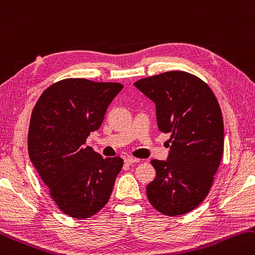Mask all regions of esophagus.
<instances>
[{"instance_id": "esophagus-1", "label": "esophagus", "mask_w": 255, "mask_h": 255, "mask_svg": "<svg viewBox=\"0 0 255 255\" xmlns=\"http://www.w3.org/2000/svg\"><path fill=\"white\" fill-rule=\"evenodd\" d=\"M140 159L135 158V157H131V156H128L125 158V163L127 165H131V164H135V163H139Z\"/></svg>"}]
</instances>
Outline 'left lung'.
<instances>
[{
    "label": "left lung",
    "instance_id": "8db88e82",
    "mask_svg": "<svg viewBox=\"0 0 255 255\" xmlns=\"http://www.w3.org/2000/svg\"><path fill=\"white\" fill-rule=\"evenodd\" d=\"M156 106L157 125L170 133L167 160L152 159L155 179L148 201L167 216L193 211L207 196L224 148V125L211 88L185 71H168L136 81Z\"/></svg>",
    "mask_w": 255,
    "mask_h": 255
}]
</instances>
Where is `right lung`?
Listing matches in <instances>:
<instances>
[{
	"label": "right lung",
	"instance_id": "right-lung-1",
	"mask_svg": "<svg viewBox=\"0 0 255 255\" xmlns=\"http://www.w3.org/2000/svg\"><path fill=\"white\" fill-rule=\"evenodd\" d=\"M123 88L118 82L69 78L45 89L32 112L30 159L55 204L75 219L91 217L107 204L123 168L120 157L103 158L86 146Z\"/></svg>",
	"mask_w": 255,
	"mask_h": 255
}]
</instances>
